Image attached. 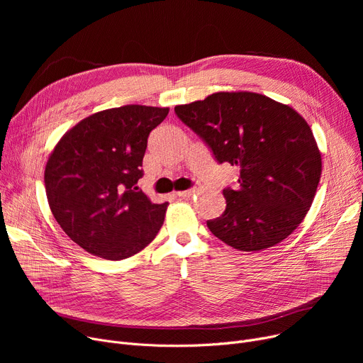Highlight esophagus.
<instances>
[{"label":"esophagus","instance_id":"1","mask_svg":"<svg viewBox=\"0 0 363 363\" xmlns=\"http://www.w3.org/2000/svg\"><path fill=\"white\" fill-rule=\"evenodd\" d=\"M196 193V189H185V191H178L177 196L178 197H184V199H188V197H193Z\"/></svg>","mask_w":363,"mask_h":363}]
</instances>
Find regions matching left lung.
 I'll return each mask as SVG.
<instances>
[{
  "instance_id": "8db88e82",
  "label": "left lung",
  "mask_w": 363,
  "mask_h": 363,
  "mask_svg": "<svg viewBox=\"0 0 363 363\" xmlns=\"http://www.w3.org/2000/svg\"><path fill=\"white\" fill-rule=\"evenodd\" d=\"M175 113L219 163L240 167L238 188L223 189L225 212L207 220L212 234L241 252L287 238L308 215L322 172L308 122L293 107L249 91L215 92Z\"/></svg>"
}]
</instances>
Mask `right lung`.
Listing matches in <instances>:
<instances>
[{"label": "right lung", "instance_id": "add662e5", "mask_svg": "<svg viewBox=\"0 0 363 363\" xmlns=\"http://www.w3.org/2000/svg\"><path fill=\"white\" fill-rule=\"evenodd\" d=\"M167 107L129 104L81 121L57 143L45 166V191L57 223L94 256L122 260L156 238L169 203L138 189L150 132Z\"/></svg>", "mask_w": 363, "mask_h": 363}]
</instances>
